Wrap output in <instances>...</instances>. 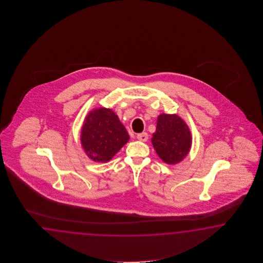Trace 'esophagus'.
Masks as SVG:
<instances>
[{
    "label": "esophagus",
    "mask_w": 263,
    "mask_h": 263,
    "mask_svg": "<svg viewBox=\"0 0 263 263\" xmlns=\"http://www.w3.org/2000/svg\"><path fill=\"white\" fill-rule=\"evenodd\" d=\"M136 138L139 140V141H142V142H146V140L148 138V135H147L146 133H142V134H137Z\"/></svg>",
    "instance_id": "obj_1"
}]
</instances>
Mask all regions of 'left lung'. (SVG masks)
Wrapping results in <instances>:
<instances>
[{
	"label": "left lung",
	"instance_id": "8db88e82",
	"mask_svg": "<svg viewBox=\"0 0 263 263\" xmlns=\"http://www.w3.org/2000/svg\"><path fill=\"white\" fill-rule=\"evenodd\" d=\"M152 144L163 162L175 164L182 161L190 151L192 137L189 128L176 115L162 114L157 120Z\"/></svg>",
	"mask_w": 263,
	"mask_h": 263
}]
</instances>
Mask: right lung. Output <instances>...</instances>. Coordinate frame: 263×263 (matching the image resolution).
I'll return each instance as SVG.
<instances>
[{
    "label": "right lung",
    "mask_w": 263,
    "mask_h": 263,
    "mask_svg": "<svg viewBox=\"0 0 263 263\" xmlns=\"http://www.w3.org/2000/svg\"><path fill=\"white\" fill-rule=\"evenodd\" d=\"M129 134L110 109L100 108L85 118L81 142L93 161L108 162L129 141Z\"/></svg>",
    "instance_id": "1"
}]
</instances>
